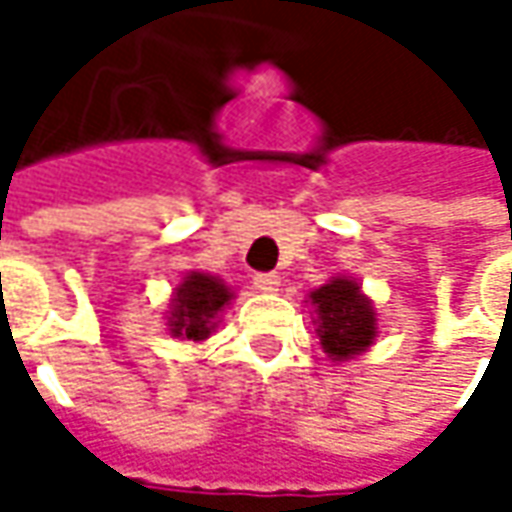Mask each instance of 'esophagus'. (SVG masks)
<instances>
[{
  "label": "esophagus",
  "instance_id": "1",
  "mask_svg": "<svg viewBox=\"0 0 512 512\" xmlns=\"http://www.w3.org/2000/svg\"><path fill=\"white\" fill-rule=\"evenodd\" d=\"M253 285H256V290H262V293H276L282 282H279L276 273H256L253 276Z\"/></svg>",
  "mask_w": 512,
  "mask_h": 512
}]
</instances>
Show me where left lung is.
Segmentation results:
<instances>
[{
	"label": "left lung",
	"mask_w": 512,
	"mask_h": 512,
	"mask_svg": "<svg viewBox=\"0 0 512 512\" xmlns=\"http://www.w3.org/2000/svg\"><path fill=\"white\" fill-rule=\"evenodd\" d=\"M316 307V333L333 362H347L376 342V310L356 279L333 276L310 293Z\"/></svg>",
	"instance_id": "left-lung-1"
}]
</instances>
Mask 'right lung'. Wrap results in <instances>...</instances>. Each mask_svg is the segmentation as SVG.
Segmentation results:
<instances>
[{
    "mask_svg": "<svg viewBox=\"0 0 512 512\" xmlns=\"http://www.w3.org/2000/svg\"><path fill=\"white\" fill-rule=\"evenodd\" d=\"M230 299H233V293L222 279H216L210 273L190 270L170 299V336L190 339V342H205L216 327V316L230 305Z\"/></svg>",
    "mask_w": 512,
    "mask_h": 512,
    "instance_id": "obj_1",
    "label": "right lung"
}]
</instances>
